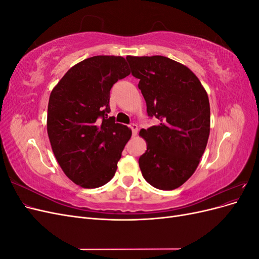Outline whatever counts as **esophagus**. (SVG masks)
Here are the masks:
<instances>
[{
  "mask_svg": "<svg viewBox=\"0 0 259 259\" xmlns=\"http://www.w3.org/2000/svg\"><path fill=\"white\" fill-rule=\"evenodd\" d=\"M130 128L132 130V133H133V135H136L137 134V132H138V126H137V124H134V123H132L131 125H130Z\"/></svg>",
  "mask_w": 259,
  "mask_h": 259,
  "instance_id": "obj_1",
  "label": "esophagus"
}]
</instances>
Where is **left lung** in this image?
I'll return each mask as SVG.
<instances>
[{
  "label": "left lung",
  "instance_id": "obj_1",
  "mask_svg": "<svg viewBox=\"0 0 259 259\" xmlns=\"http://www.w3.org/2000/svg\"><path fill=\"white\" fill-rule=\"evenodd\" d=\"M126 60L146 100L148 116L159 124L140 131L147 150L138 160L147 182L161 190H173L197 169L209 136L207 94L186 66L164 56Z\"/></svg>",
  "mask_w": 259,
  "mask_h": 259
}]
</instances>
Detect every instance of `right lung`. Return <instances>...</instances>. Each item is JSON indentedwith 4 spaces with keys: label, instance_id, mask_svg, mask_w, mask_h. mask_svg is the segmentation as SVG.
Instances as JSON below:
<instances>
[{
    "label": "right lung",
    "instance_id": "1",
    "mask_svg": "<svg viewBox=\"0 0 259 259\" xmlns=\"http://www.w3.org/2000/svg\"><path fill=\"white\" fill-rule=\"evenodd\" d=\"M130 74L120 56H94L68 70L51 93L48 134L64 173L83 188L104 186L114 176L132 131L115 123L110 91Z\"/></svg>",
    "mask_w": 259,
    "mask_h": 259
}]
</instances>
